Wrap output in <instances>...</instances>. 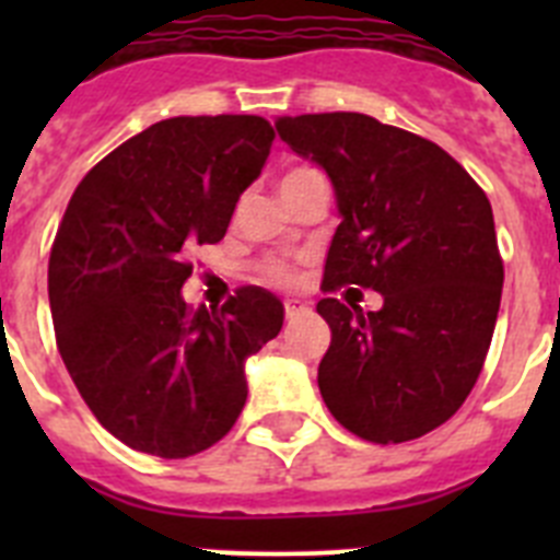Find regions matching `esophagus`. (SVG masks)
Segmentation results:
<instances>
[{"label":"esophagus","mask_w":560,"mask_h":560,"mask_svg":"<svg viewBox=\"0 0 560 560\" xmlns=\"http://www.w3.org/2000/svg\"><path fill=\"white\" fill-rule=\"evenodd\" d=\"M305 311H308V305L300 303V300H285V316H289V319H296V316L305 314Z\"/></svg>","instance_id":"obj_1"}]
</instances>
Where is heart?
I'll return each mask as SVG.
<instances>
[{
	"mask_svg": "<svg viewBox=\"0 0 560 560\" xmlns=\"http://www.w3.org/2000/svg\"><path fill=\"white\" fill-rule=\"evenodd\" d=\"M296 173H305V167H300V171H291L285 179H291V176H296ZM266 277H269L271 283H289L291 271H289V266H285V264H269V266H266Z\"/></svg>",
	"mask_w": 560,
	"mask_h": 560,
	"instance_id": "1",
	"label": "heart"
}]
</instances>
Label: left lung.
I'll return each mask as SVG.
<instances>
[{"label": "left lung", "mask_w": 560, "mask_h": 560, "mask_svg": "<svg viewBox=\"0 0 560 560\" xmlns=\"http://www.w3.org/2000/svg\"><path fill=\"white\" fill-rule=\"evenodd\" d=\"M280 140L328 173L341 224L325 291L361 285L378 311L316 303L330 328L319 361L325 407L370 443H404L446 423L491 348L502 257L491 201L434 142L355 112L277 117Z\"/></svg>", "instance_id": "1"}]
</instances>
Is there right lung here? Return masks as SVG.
<instances>
[{"label":"right lung","instance_id":"right-lung-1","mask_svg":"<svg viewBox=\"0 0 560 560\" xmlns=\"http://www.w3.org/2000/svg\"><path fill=\"white\" fill-rule=\"evenodd\" d=\"M255 114L171 117L83 176L49 255V308L78 393L128 448L182 459L219 443L246 404V359L283 328V303L246 285L190 308L192 244H219L269 156Z\"/></svg>","mask_w":560,"mask_h":560}]
</instances>
